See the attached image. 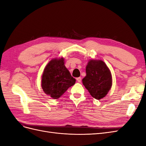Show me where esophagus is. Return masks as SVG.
<instances>
[{"instance_id": "1", "label": "esophagus", "mask_w": 146, "mask_h": 146, "mask_svg": "<svg viewBox=\"0 0 146 146\" xmlns=\"http://www.w3.org/2000/svg\"><path fill=\"white\" fill-rule=\"evenodd\" d=\"M77 81L78 82H81V81H82V78L81 77H78V78H77Z\"/></svg>"}]
</instances>
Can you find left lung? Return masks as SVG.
<instances>
[{"instance_id":"8db88e82","label":"left lung","mask_w":146,"mask_h":146,"mask_svg":"<svg viewBox=\"0 0 146 146\" xmlns=\"http://www.w3.org/2000/svg\"><path fill=\"white\" fill-rule=\"evenodd\" d=\"M86 76L83 78V85L91 96L100 100L107 96L112 86V76L102 60H90L86 67Z\"/></svg>"}]
</instances>
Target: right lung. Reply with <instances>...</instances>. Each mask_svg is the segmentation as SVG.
<instances>
[{
	"mask_svg": "<svg viewBox=\"0 0 146 146\" xmlns=\"http://www.w3.org/2000/svg\"><path fill=\"white\" fill-rule=\"evenodd\" d=\"M76 83L64 65V58H54L47 63L41 77V87L52 99L60 98Z\"/></svg>",
	"mask_w": 146,
	"mask_h": 146,
	"instance_id": "1",
	"label": "right lung"
}]
</instances>
